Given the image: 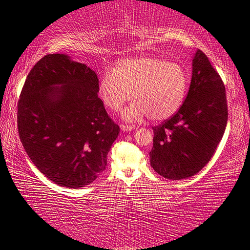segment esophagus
Instances as JSON below:
<instances>
[{
  "instance_id": "1",
  "label": "esophagus",
  "mask_w": 250,
  "mask_h": 250,
  "mask_svg": "<svg viewBox=\"0 0 250 250\" xmlns=\"http://www.w3.org/2000/svg\"><path fill=\"white\" fill-rule=\"evenodd\" d=\"M120 128L122 131H132L135 129V126L131 125H121Z\"/></svg>"
}]
</instances>
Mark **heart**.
I'll return each instance as SVG.
<instances>
[{
  "label": "heart",
  "instance_id": "heart-1",
  "mask_svg": "<svg viewBox=\"0 0 250 250\" xmlns=\"http://www.w3.org/2000/svg\"><path fill=\"white\" fill-rule=\"evenodd\" d=\"M188 89V74L183 66L145 56L118 62L111 71L101 76L98 96L112 111L132 98L131 104L122 111L126 121H140L146 116L159 121L179 111Z\"/></svg>",
  "mask_w": 250,
  "mask_h": 250
}]
</instances>
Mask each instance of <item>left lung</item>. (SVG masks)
<instances>
[{"label": "left lung", "mask_w": 250, "mask_h": 250, "mask_svg": "<svg viewBox=\"0 0 250 250\" xmlns=\"http://www.w3.org/2000/svg\"><path fill=\"white\" fill-rule=\"evenodd\" d=\"M227 119L223 80L206 55L197 49L183 104L170 119L153 126L151 167L168 180L195 175L214 155L225 132Z\"/></svg>", "instance_id": "8db88e82"}]
</instances>
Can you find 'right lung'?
Here are the masks:
<instances>
[{"label": "right lung", "mask_w": 250, "mask_h": 250, "mask_svg": "<svg viewBox=\"0 0 250 250\" xmlns=\"http://www.w3.org/2000/svg\"><path fill=\"white\" fill-rule=\"evenodd\" d=\"M94 70L48 54L27 75L18 104L20 139L29 159L58 185L80 188L107 167L120 128L98 97Z\"/></svg>", "instance_id": "add662e5"}]
</instances>
